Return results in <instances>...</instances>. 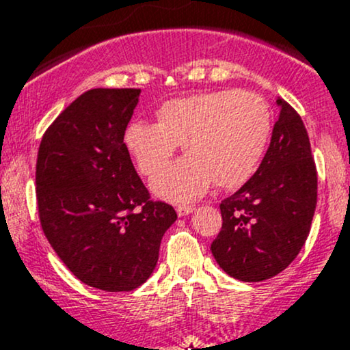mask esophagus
Wrapping results in <instances>:
<instances>
[{"mask_svg": "<svg viewBox=\"0 0 350 350\" xmlns=\"http://www.w3.org/2000/svg\"><path fill=\"white\" fill-rule=\"evenodd\" d=\"M192 211H194V207H192V206H178V207H176V212H178L179 217L189 215Z\"/></svg>", "mask_w": 350, "mask_h": 350, "instance_id": "34e87169", "label": "esophagus"}]
</instances>
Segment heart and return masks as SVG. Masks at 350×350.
I'll return each mask as SVG.
<instances>
[{"label":"heart","mask_w":350,"mask_h":350,"mask_svg":"<svg viewBox=\"0 0 350 350\" xmlns=\"http://www.w3.org/2000/svg\"><path fill=\"white\" fill-rule=\"evenodd\" d=\"M268 103L253 92H204L171 98L158 110V123L135 120L124 144L136 167L152 178L183 144L186 158L152 180V191L172 202H189L219 189L243 186L262 163L271 138Z\"/></svg>","instance_id":"heart-1"}]
</instances>
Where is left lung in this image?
<instances>
[{"mask_svg": "<svg viewBox=\"0 0 350 350\" xmlns=\"http://www.w3.org/2000/svg\"><path fill=\"white\" fill-rule=\"evenodd\" d=\"M278 122L262 164L220 204L222 228L212 242L215 262L240 281L273 278L298 256L317 202V172L298 111L278 98Z\"/></svg>", "mask_w": 350, "mask_h": 350, "instance_id": "left-lung-1", "label": "left lung"}]
</instances>
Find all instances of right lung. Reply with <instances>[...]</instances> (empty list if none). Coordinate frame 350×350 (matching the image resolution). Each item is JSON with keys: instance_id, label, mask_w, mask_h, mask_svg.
<instances>
[{"instance_id": "right-lung-1", "label": "right lung", "mask_w": 350, "mask_h": 350, "mask_svg": "<svg viewBox=\"0 0 350 350\" xmlns=\"http://www.w3.org/2000/svg\"><path fill=\"white\" fill-rule=\"evenodd\" d=\"M139 92L80 95L46 130L36 163L44 235L82 283L111 293L150 278L178 219L170 204L151 200L123 143Z\"/></svg>"}]
</instances>
